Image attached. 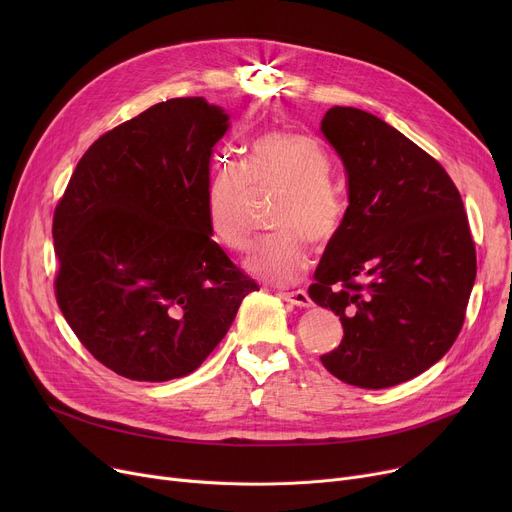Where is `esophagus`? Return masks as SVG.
<instances>
[{"label":"esophagus","mask_w":512,"mask_h":512,"mask_svg":"<svg viewBox=\"0 0 512 512\" xmlns=\"http://www.w3.org/2000/svg\"><path fill=\"white\" fill-rule=\"evenodd\" d=\"M282 299L297 307H311V299L305 290H286L282 292Z\"/></svg>","instance_id":"obj_1"}]
</instances>
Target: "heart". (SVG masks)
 I'll list each match as a JSON object with an SVG mask.
<instances>
[{
	"instance_id": "1",
	"label": "heart",
	"mask_w": 512,
	"mask_h": 512,
	"mask_svg": "<svg viewBox=\"0 0 512 512\" xmlns=\"http://www.w3.org/2000/svg\"><path fill=\"white\" fill-rule=\"evenodd\" d=\"M330 157L313 137L270 132L251 147L247 166L222 161L213 170L205 218L220 245L238 251L247 245L255 193L282 191L274 205V226L280 230L257 238L249 247L245 270L261 280L290 284L309 270V240L324 245L342 226L346 203L328 180Z\"/></svg>"
}]
</instances>
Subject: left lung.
Returning <instances> with one entry per match:
<instances>
[{
    "label": "left lung",
    "mask_w": 512,
    "mask_h": 512,
    "mask_svg": "<svg viewBox=\"0 0 512 512\" xmlns=\"http://www.w3.org/2000/svg\"><path fill=\"white\" fill-rule=\"evenodd\" d=\"M321 134L348 207L309 286L344 330L319 359L346 384L390 388L438 363L463 328L477 274L467 213L438 161L378 116L336 105Z\"/></svg>",
    "instance_id": "8db88e82"
}]
</instances>
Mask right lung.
Segmentation results:
<instances>
[{"mask_svg": "<svg viewBox=\"0 0 512 512\" xmlns=\"http://www.w3.org/2000/svg\"><path fill=\"white\" fill-rule=\"evenodd\" d=\"M228 128L203 97L161 101L89 147L56 207L58 305L87 351L128 380L193 373L259 290L205 218L209 161Z\"/></svg>", "mask_w": 512, "mask_h": 512, "instance_id": "obj_1", "label": "right lung"}]
</instances>
